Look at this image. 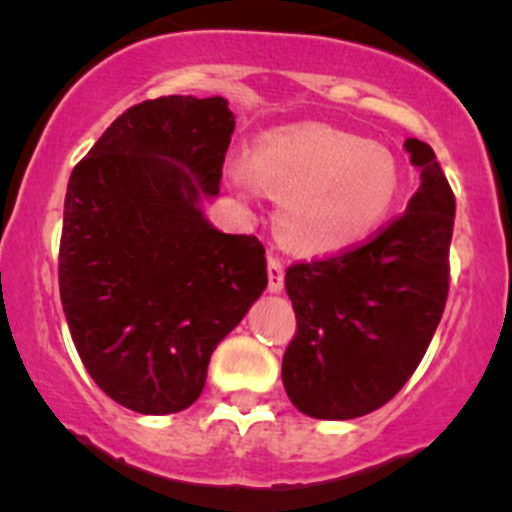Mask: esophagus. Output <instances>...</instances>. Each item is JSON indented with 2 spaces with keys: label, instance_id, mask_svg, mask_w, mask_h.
Masks as SVG:
<instances>
[{
  "label": "esophagus",
  "instance_id": "1",
  "mask_svg": "<svg viewBox=\"0 0 512 512\" xmlns=\"http://www.w3.org/2000/svg\"><path fill=\"white\" fill-rule=\"evenodd\" d=\"M267 287L270 292H280L285 287V267L280 257H267Z\"/></svg>",
  "mask_w": 512,
  "mask_h": 512
}]
</instances>
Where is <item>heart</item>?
Returning a JSON list of instances; mask_svg holds the SVG:
<instances>
[{
	"label": "heart",
	"instance_id": "1",
	"mask_svg": "<svg viewBox=\"0 0 512 512\" xmlns=\"http://www.w3.org/2000/svg\"><path fill=\"white\" fill-rule=\"evenodd\" d=\"M245 195L280 200V230L304 255H334L369 240L394 210L399 163L386 148L332 126H294L267 136L252 160L232 165Z\"/></svg>",
	"mask_w": 512,
	"mask_h": 512
}]
</instances>
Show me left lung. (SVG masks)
Returning a JSON list of instances; mask_svg holds the SVG:
<instances>
[{"label":"left lung","instance_id":"obj_1","mask_svg":"<svg viewBox=\"0 0 512 512\" xmlns=\"http://www.w3.org/2000/svg\"><path fill=\"white\" fill-rule=\"evenodd\" d=\"M404 148L421 168L406 213L352 250L287 270L297 329L282 381L312 418L347 421L381 409L411 379L441 322L456 198L428 143L406 138Z\"/></svg>","mask_w":512,"mask_h":512}]
</instances>
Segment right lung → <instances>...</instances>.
Segmentation results:
<instances>
[{
  "label": "right lung",
  "mask_w": 512,
  "mask_h": 512,
  "mask_svg": "<svg viewBox=\"0 0 512 512\" xmlns=\"http://www.w3.org/2000/svg\"><path fill=\"white\" fill-rule=\"evenodd\" d=\"M235 116L223 96H160L123 111L76 163L64 200L59 292L98 389L138 414H175L210 354L267 287L265 247L203 218Z\"/></svg>",
  "instance_id": "1"
}]
</instances>
